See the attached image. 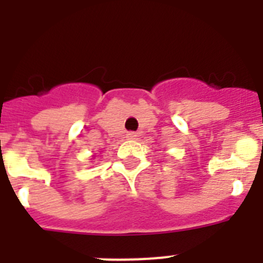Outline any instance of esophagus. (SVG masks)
<instances>
[{"mask_svg":"<svg viewBox=\"0 0 263 263\" xmlns=\"http://www.w3.org/2000/svg\"><path fill=\"white\" fill-rule=\"evenodd\" d=\"M137 137H138V134H137L136 132H129V133L126 134V138L129 139H136Z\"/></svg>","mask_w":263,"mask_h":263,"instance_id":"esophagus-1","label":"esophagus"}]
</instances>
